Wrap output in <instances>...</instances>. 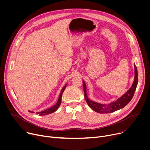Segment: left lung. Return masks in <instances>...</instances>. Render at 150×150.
<instances>
[{
	"label": "left lung",
	"mask_w": 150,
	"mask_h": 150,
	"mask_svg": "<svg viewBox=\"0 0 150 150\" xmlns=\"http://www.w3.org/2000/svg\"><path fill=\"white\" fill-rule=\"evenodd\" d=\"M135 67V79L133 82L131 88L128 90L123 96L119 98L117 100L109 104L108 105L105 104H101L94 101H91L88 99L87 91H86V86H85V83L83 81V92H84V97L85 100L86 101L87 103L88 104V106L90 108H91L94 111L99 113H110L116 110H118L120 109H122L126 106L128 103H129L133 96L134 95L135 91L136 90L137 84L138 82V71L136 65Z\"/></svg>",
	"instance_id": "left-lung-1"
}]
</instances>
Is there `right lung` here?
Wrapping results in <instances>:
<instances>
[{"label": "right lung", "mask_w": 150, "mask_h": 150, "mask_svg": "<svg viewBox=\"0 0 150 150\" xmlns=\"http://www.w3.org/2000/svg\"><path fill=\"white\" fill-rule=\"evenodd\" d=\"M67 87V85H65V86H64V87L63 88V89L61 91V93L59 95V99L57 100V103L53 107H52V108H49L44 111H42V112H37V114H38V115H40V116H44V115H49V114H50V113H52L53 112H54L55 111H56L57 110V109L59 108V106L61 104V100H62V94H63V92L64 91V90H65V88ZM31 113H33V112H31Z\"/></svg>", "instance_id": "add662e5"}]
</instances>
